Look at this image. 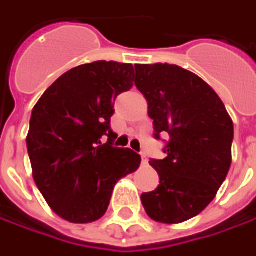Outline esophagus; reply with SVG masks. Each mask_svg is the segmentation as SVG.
Instances as JSON below:
<instances>
[{"mask_svg": "<svg viewBox=\"0 0 256 256\" xmlns=\"http://www.w3.org/2000/svg\"><path fill=\"white\" fill-rule=\"evenodd\" d=\"M141 158H142V162L146 164V155H145L144 152H141Z\"/></svg>", "mask_w": 256, "mask_h": 256, "instance_id": "34e87169", "label": "esophagus"}]
</instances>
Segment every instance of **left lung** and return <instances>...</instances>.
Segmentation results:
<instances>
[{
    "mask_svg": "<svg viewBox=\"0 0 256 256\" xmlns=\"http://www.w3.org/2000/svg\"><path fill=\"white\" fill-rule=\"evenodd\" d=\"M136 88L148 101L155 138L168 134L164 160L150 164L160 185L141 195L148 216L181 224L201 214L215 198L232 162L234 124L216 92L178 65H135Z\"/></svg>",
    "mask_w": 256,
    "mask_h": 256,
    "instance_id": "obj_1",
    "label": "left lung"
}]
</instances>
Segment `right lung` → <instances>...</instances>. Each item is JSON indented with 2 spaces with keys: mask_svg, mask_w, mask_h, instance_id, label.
I'll return each mask as SVG.
<instances>
[{
  "mask_svg": "<svg viewBox=\"0 0 256 256\" xmlns=\"http://www.w3.org/2000/svg\"><path fill=\"white\" fill-rule=\"evenodd\" d=\"M134 66L96 61L61 75L32 110L26 148L34 181L51 210L72 224L98 221L114 186L141 156L112 146L114 102L134 85ZM102 138H108L105 144Z\"/></svg>",
  "mask_w": 256,
  "mask_h": 256,
  "instance_id": "obj_1",
  "label": "right lung"
}]
</instances>
